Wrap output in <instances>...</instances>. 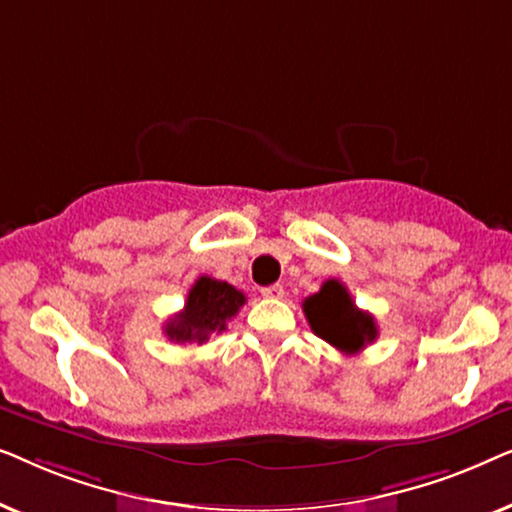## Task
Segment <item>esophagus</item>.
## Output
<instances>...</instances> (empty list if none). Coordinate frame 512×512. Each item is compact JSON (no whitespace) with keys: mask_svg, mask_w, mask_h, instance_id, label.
<instances>
[{"mask_svg":"<svg viewBox=\"0 0 512 512\" xmlns=\"http://www.w3.org/2000/svg\"><path fill=\"white\" fill-rule=\"evenodd\" d=\"M261 296H263V298H270V300H279V298H284V286H282V284L265 286V289H261Z\"/></svg>","mask_w":512,"mask_h":512,"instance_id":"obj_1","label":"esophagus"}]
</instances>
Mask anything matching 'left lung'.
I'll list each match as a JSON object with an SVG mask.
<instances>
[{
    "mask_svg": "<svg viewBox=\"0 0 512 512\" xmlns=\"http://www.w3.org/2000/svg\"><path fill=\"white\" fill-rule=\"evenodd\" d=\"M303 312L312 331L345 354H359L377 340L373 314L359 310L338 279H328L314 296L305 298Z\"/></svg>",
    "mask_w": 512,
    "mask_h": 512,
    "instance_id": "left-lung-1",
    "label": "left lung"
}]
</instances>
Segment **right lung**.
<instances>
[{
    "label": "right lung",
    "instance_id": "1",
    "mask_svg": "<svg viewBox=\"0 0 512 512\" xmlns=\"http://www.w3.org/2000/svg\"><path fill=\"white\" fill-rule=\"evenodd\" d=\"M247 303L242 291L228 282L202 275L188 291L184 310L165 324V335L172 342H207L212 335L226 331V324Z\"/></svg>",
    "mask_w": 512,
    "mask_h": 512
}]
</instances>
